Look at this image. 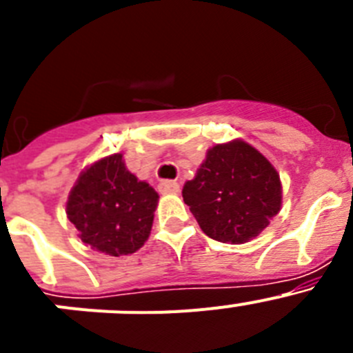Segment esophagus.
<instances>
[{"instance_id": "1", "label": "esophagus", "mask_w": 353, "mask_h": 353, "mask_svg": "<svg viewBox=\"0 0 353 353\" xmlns=\"http://www.w3.org/2000/svg\"><path fill=\"white\" fill-rule=\"evenodd\" d=\"M159 191L162 194H176L180 191V185L176 182H162L159 183Z\"/></svg>"}]
</instances>
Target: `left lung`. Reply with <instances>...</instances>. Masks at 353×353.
<instances>
[{
  "label": "left lung",
  "instance_id": "8db88e82",
  "mask_svg": "<svg viewBox=\"0 0 353 353\" xmlns=\"http://www.w3.org/2000/svg\"><path fill=\"white\" fill-rule=\"evenodd\" d=\"M182 196L205 235L244 244L279 214L283 187L270 161L244 139L214 145Z\"/></svg>",
  "mask_w": 353,
  "mask_h": 353
}]
</instances>
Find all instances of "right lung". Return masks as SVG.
<instances>
[{"mask_svg": "<svg viewBox=\"0 0 353 353\" xmlns=\"http://www.w3.org/2000/svg\"><path fill=\"white\" fill-rule=\"evenodd\" d=\"M159 194L125 166L123 155L84 168L67 199V217L83 244L109 256L132 254L148 240Z\"/></svg>", "mask_w": 353, "mask_h": 353, "instance_id": "right-lung-1", "label": "right lung"}]
</instances>
